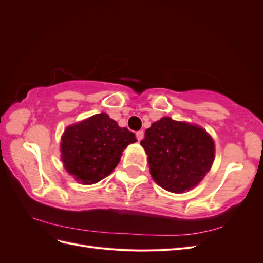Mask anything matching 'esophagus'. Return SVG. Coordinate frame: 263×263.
Wrapping results in <instances>:
<instances>
[{"instance_id": "34e87169", "label": "esophagus", "mask_w": 263, "mask_h": 263, "mask_svg": "<svg viewBox=\"0 0 263 263\" xmlns=\"http://www.w3.org/2000/svg\"><path fill=\"white\" fill-rule=\"evenodd\" d=\"M144 136H145V134L142 130H139V132L136 133V138H137L138 141H140L142 138H144Z\"/></svg>"}]
</instances>
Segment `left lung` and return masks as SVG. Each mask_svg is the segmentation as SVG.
<instances>
[{"mask_svg":"<svg viewBox=\"0 0 263 263\" xmlns=\"http://www.w3.org/2000/svg\"><path fill=\"white\" fill-rule=\"evenodd\" d=\"M148 155L150 174L173 193L196 186L214 161V141L202 127L162 117L140 141Z\"/></svg>","mask_w":263,"mask_h":263,"instance_id":"obj_1","label":"left lung"}]
</instances>
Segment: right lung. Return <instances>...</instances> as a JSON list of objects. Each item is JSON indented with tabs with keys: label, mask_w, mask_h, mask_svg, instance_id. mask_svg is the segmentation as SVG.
Returning a JSON list of instances; mask_svg holds the SVG:
<instances>
[{
	"label": "right lung",
	"mask_w": 263,
	"mask_h": 263,
	"mask_svg": "<svg viewBox=\"0 0 263 263\" xmlns=\"http://www.w3.org/2000/svg\"><path fill=\"white\" fill-rule=\"evenodd\" d=\"M136 141L126 127H119L105 113L71 125L63 134L60 149L66 170L83 184L107 177L118 164L123 150Z\"/></svg>",
	"instance_id": "right-lung-1"
}]
</instances>
